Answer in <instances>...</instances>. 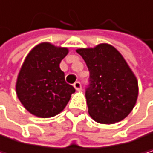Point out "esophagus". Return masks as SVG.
<instances>
[{
	"instance_id": "esophagus-1",
	"label": "esophagus",
	"mask_w": 153,
	"mask_h": 153,
	"mask_svg": "<svg viewBox=\"0 0 153 153\" xmlns=\"http://www.w3.org/2000/svg\"><path fill=\"white\" fill-rule=\"evenodd\" d=\"M73 86H74V88L77 91H80V90H82V84H81V82H75L74 83H73Z\"/></svg>"
}]
</instances>
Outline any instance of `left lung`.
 <instances>
[{
	"mask_svg": "<svg viewBox=\"0 0 153 153\" xmlns=\"http://www.w3.org/2000/svg\"><path fill=\"white\" fill-rule=\"evenodd\" d=\"M90 72L85 97L91 117L101 124H114L128 116L136 105V76L113 46L99 44L78 48Z\"/></svg>",
	"mask_w": 153,
	"mask_h": 153,
	"instance_id": "8db88e82",
	"label": "left lung"
}]
</instances>
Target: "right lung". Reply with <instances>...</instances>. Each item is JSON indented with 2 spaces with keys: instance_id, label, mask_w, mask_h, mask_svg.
Instances as JSON below:
<instances>
[{
  "instance_id": "obj_1",
  "label": "right lung",
  "mask_w": 153,
  "mask_h": 153,
  "mask_svg": "<svg viewBox=\"0 0 153 153\" xmlns=\"http://www.w3.org/2000/svg\"><path fill=\"white\" fill-rule=\"evenodd\" d=\"M68 52L67 48L44 42L26 56L15 88L17 97L32 115L47 118L59 114L75 92L74 87L65 82L59 68Z\"/></svg>"
}]
</instances>
